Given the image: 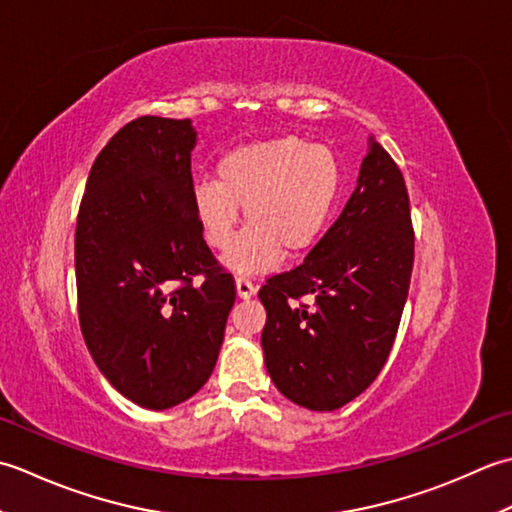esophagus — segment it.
<instances>
[{
  "label": "esophagus",
  "mask_w": 512,
  "mask_h": 512,
  "mask_svg": "<svg viewBox=\"0 0 512 512\" xmlns=\"http://www.w3.org/2000/svg\"><path fill=\"white\" fill-rule=\"evenodd\" d=\"M236 294H238V298H243V300L252 298L256 294V287H254L252 280H249V278H236Z\"/></svg>",
  "instance_id": "obj_1"
}]
</instances>
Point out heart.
I'll return each mask as SVG.
<instances>
[{"label":"heart","instance_id":"obj_1","mask_svg":"<svg viewBox=\"0 0 512 512\" xmlns=\"http://www.w3.org/2000/svg\"><path fill=\"white\" fill-rule=\"evenodd\" d=\"M216 176L194 185L192 210L203 241L225 249L246 207L250 227L223 256L234 274H260L285 254H307L325 234L342 187L333 150L294 134L232 148Z\"/></svg>","mask_w":512,"mask_h":512}]
</instances>
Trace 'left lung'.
I'll return each instance as SVG.
<instances>
[{
    "label": "left lung",
    "instance_id": "8db88e82",
    "mask_svg": "<svg viewBox=\"0 0 512 512\" xmlns=\"http://www.w3.org/2000/svg\"><path fill=\"white\" fill-rule=\"evenodd\" d=\"M413 269L402 172L369 137L356 190L305 263L267 280L265 367L276 389L309 411H336L387 362ZM302 295L311 306H291Z\"/></svg>",
    "mask_w": 512,
    "mask_h": 512
}]
</instances>
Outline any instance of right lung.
<instances>
[{
    "label": "right lung",
    "instance_id": "right-lung-1",
    "mask_svg": "<svg viewBox=\"0 0 512 512\" xmlns=\"http://www.w3.org/2000/svg\"><path fill=\"white\" fill-rule=\"evenodd\" d=\"M194 148L190 119L123 125L92 165L77 218L83 340L103 378L152 411L210 380L236 300L194 218Z\"/></svg>",
    "mask_w": 512,
    "mask_h": 512
}]
</instances>
